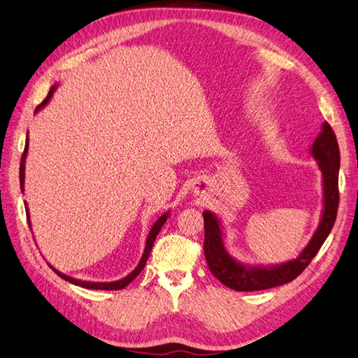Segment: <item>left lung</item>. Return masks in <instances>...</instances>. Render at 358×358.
Listing matches in <instances>:
<instances>
[{"label": "left lung", "mask_w": 358, "mask_h": 358, "mask_svg": "<svg viewBox=\"0 0 358 358\" xmlns=\"http://www.w3.org/2000/svg\"><path fill=\"white\" fill-rule=\"evenodd\" d=\"M310 154L317 162L322 173V215L317 229L310 243L294 259L282 264L261 265L245 264L231 256L224 244L226 234L218 215L210 210L203 212L204 218V256L212 274L221 284L235 292H259L273 287L288 284L301 274L331 234L337 218L338 207V169L340 151L334 131L325 122L314 138Z\"/></svg>", "instance_id": "1"}]
</instances>
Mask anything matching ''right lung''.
<instances>
[{
	"instance_id": "right-lung-1",
	"label": "right lung",
	"mask_w": 358,
	"mask_h": 358,
	"mask_svg": "<svg viewBox=\"0 0 358 358\" xmlns=\"http://www.w3.org/2000/svg\"><path fill=\"white\" fill-rule=\"evenodd\" d=\"M56 88H57V84L52 85V88H50V91H48L47 97L44 99V102L41 103L39 106H36L35 113H39V111L43 110V108H44L50 101H52V97H53V93L56 91ZM27 152H29V134H27V138H26V148H24V154H22V159H21V166H20V182H21V192H24V180H26V159H27ZM24 206H26L27 218H30V217H29V207H27V203H26V201H24ZM169 215H171V212L168 210L166 213H163L159 220L155 221V224L152 226V229L149 230V235H148V238H146V244H145V252H143V255H141V259H140V262L137 264V267H136L134 270H132V271L128 274V276H124V278H122V279H119V280H113V282H91V280H82V279H76V278L66 276V274L61 273L59 270H56L52 264H48V265H50V267H52V270L57 274V276L62 278V279H65V280L71 282V284H74V285L84 287V288H88V289H122V288H124L127 285H129L131 282L134 280V279L138 276L140 271L145 268L146 261H148V257H149V253H151V250H152L154 241H155L157 235H159V231L162 230L163 224H164L166 221H168ZM29 226L31 227V222H30V220H29Z\"/></svg>"
}]
</instances>
